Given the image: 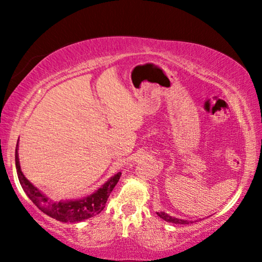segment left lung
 I'll return each instance as SVG.
<instances>
[{
    "mask_svg": "<svg viewBox=\"0 0 262 262\" xmlns=\"http://www.w3.org/2000/svg\"><path fill=\"white\" fill-rule=\"evenodd\" d=\"M156 213H157V216H160V218H162V220L168 222V223H173V224H189V223H192V222H188L186 220H180V218L171 217L166 212H156Z\"/></svg>",
    "mask_w": 262,
    "mask_h": 262,
    "instance_id": "left-lung-1",
    "label": "left lung"
}]
</instances>
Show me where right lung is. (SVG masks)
I'll return each mask as SVG.
<instances>
[{"mask_svg": "<svg viewBox=\"0 0 262 262\" xmlns=\"http://www.w3.org/2000/svg\"><path fill=\"white\" fill-rule=\"evenodd\" d=\"M15 166L16 173L19 178L20 185L23 186L24 191L26 192L32 202L40 209L42 212L48 216L55 218L59 222H70V223H76L84 220H88L93 216H96L105 209V204L108 199L111 192L116 187L117 182L119 181L121 173H118L110 179L101 188H99L95 193L87 198L78 199V200H67V202L55 203L50 200L48 196H45L39 191L37 187H34L30 181L25 178L23 171L20 169L19 155H17V146L15 149Z\"/></svg>", "mask_w": 262, "mask_h": 262, "instance_id": "add662e5", "label": "right lung"}]
</instances>
